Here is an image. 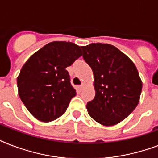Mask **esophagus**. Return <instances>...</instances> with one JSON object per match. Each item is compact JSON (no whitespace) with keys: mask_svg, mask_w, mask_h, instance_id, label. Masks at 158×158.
I'll return each instance as SVG.
<instances>
[{"mask_svg":"<svg viewBox=\"0 0 158 158\" xmlns=\"http://www.w3.org/2000/svg\"><path fill=\"white\" fill-rule=\"evenodd\" d=\"M84 87H85V84H82L81 85H80V86H79V89H81V90H82V89H84Z\"/></svg>","mask_w":158,"mask_h":158,"instance_id":"1","label":"esophagus"}]
</instances>
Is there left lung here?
I'll use <instances>...</instances> for the list:
<instances>
[{"instance_id":"left-lung-1","label":"left lung","mask_w":158,"mask_h":158,"mask_svg":"<svg viewBox=\"0 0 158 158\" xmlns=\"http://www.w3.org/2000/svg\"><path fill=\"white\" fill-rule=\"evenodd\" d=\"M83 57L94 75L95 98L86 105L97 122L116 125L135 110L139 102L142 81L129 57L110 44L81 47Z\"/></svg>"}]
</instances>
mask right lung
<instances>
[{"label": "right lung", "mask_w": 158, "mask_h": 158, "mask_svg": "<svg viewBox=\"0 0 158 158\" xmlns=\"http://www.w3.org/2000/svg\"><path fill=\"white\" fill-rule=\"evenodd\" d=\"M82 56L70 42H52L26 61L17 78L19 95L38 120L50 122L61 116L76 95L66 67Z\"/></svg>", "instance_id": "right-lung-1"}]
</instances>
